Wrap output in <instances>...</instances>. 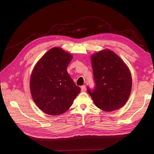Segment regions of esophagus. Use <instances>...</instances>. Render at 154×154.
<instances>
[{"label":"esophagus","mask_w":154,"mask_h":154,"mask_svg":"<svg viewBox=\"0 0 154 154\" xmlns=\"http://www.w3.org/2000/svg\"><path fill=\"white\" fill-rule=\"evenodd\" d=\"M81 90H82V92H85L86 91V86L85 85H83L81 87Z\"/></svg>","instance_id":"obj_1"}]
</instances>
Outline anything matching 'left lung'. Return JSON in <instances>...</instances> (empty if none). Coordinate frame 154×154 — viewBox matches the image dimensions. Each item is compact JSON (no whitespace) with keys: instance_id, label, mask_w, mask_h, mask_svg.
Here are the masks:
<instances>
[{"instance_id":"8db88e82","label":"left lung","mask_w":154,"mask_h":154,"mask_svg":"<svg viewBox=\"0 0 154 154\" xmlns=\"http://www.w3.org/2000/svg\"><path fill=\"white\" fill-rule=\"evenodd\" d=\"M94 88L87 91L99 109L110 112L122 107L132 88L128 67L113 51L105 49L91 58Z\"/></svg>"}]
</instances>
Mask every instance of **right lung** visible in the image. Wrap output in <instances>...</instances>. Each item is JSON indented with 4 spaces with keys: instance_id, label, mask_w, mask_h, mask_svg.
I'll use <instances>...</instances> for the list:
<instances>
[{
    "instance_id": "right-lung-1",
    "label": "right lung",
    "mask_w": 154,
    "mask_h": 154,
    "mask_svg": "<svg viewBox=\"0 0 154 154\" xmlns=\"http://www.w3.org/2000/svg\"><path fill=\"white\" fill-rule=\"evenodd\" d=\"M72 56L59 48L49 50L35 66L30 90L35 103L44 112L57 116L66 112L80 93L67 71Z\"/></svg>"
}]
</instances>
